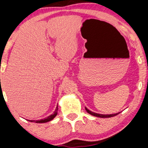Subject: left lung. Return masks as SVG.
Returning a JSON list of instances; mask_svg holds the SVG:
<instances>
[{
	"label": "left lung",
	"instance_id": "obj_1",
	"mask_svg": "<svg viewBox=\"0 0 148 148\" xmlns=\"http://www.w3.org/2000/svg\"><path fill=\"white\" fill-rule=\"evenodd\" d=\"M85 110H86L87 112H88V113L94 116H97V117H101V118H110V117H112V116H114L119 114V113H117V114H97V113H94V112H92L90 111L88 109H87L86 108H85Z\"/></svg>",
	"mask_w": 148,
	"mask_h": 148
}]
</instances>
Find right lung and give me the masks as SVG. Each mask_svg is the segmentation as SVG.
I'll use <instances>...</instances> for the list:
<instances>
[{"mask_svg": "<svg viewBox=\"0 0 148 148\" xmlns=\"http://www.w3.org/2000/svg\"><path fill=\"white\" fill-rule=\"evenodd\" d=\"M57 112H58V106H57L54 114L50 115V116H49L47 117V118H45V119H42V120H40V121H29L36 122V123H46V122H48V121H50L51 120H52V119H54V117L57 115Z\"/></svg>", "mask_w": 148, "mask_h": 148, "instance_id": "obj_1", "label": "right lung"}]
</instances>
